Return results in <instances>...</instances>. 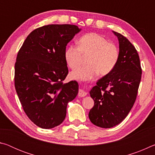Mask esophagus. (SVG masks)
Returning <instances> with one entry per match:
<instances>
[{"instance_id": "34e87169", "label": "esophagus", "mask_w": 155, "mask_h": 155, "mask_svg": "<svg viewBox=\"0 0 155 155\" xmlns=\"http://www.w3.org/2000/svg\"><path fill=\"white\" fill-rule=\"evenodd\" d=\"M78 95L79 97H85L86 95H87V92H85V91L83 90H80L78 91Z\"/></svg>"}]
</instances>
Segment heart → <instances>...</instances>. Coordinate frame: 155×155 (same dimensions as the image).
<instances>
[{
	"mask_svg": "<svg viewBox=\"0 0 155 155\" xmlns=\"http://www.w3.org/2000/svg\"><path fill=\"white\" fill-rule=\"evenodd\" d=\"M78 47L70 46L64 52V59L68 67L74 69L81 64L83 56H87L85 66L78 67L70 72L72 79L90 80L98 74H109L118 62L120 52L115 44L96 33H90L78 39Z\"/></svg>",
	"mask_w": 155,
	"mask_h": 155,
	"instance_id": "1",
	"label": "heart"
}]
</instances>
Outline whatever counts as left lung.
Instances as JSON below:
<instances>
[{
	"instance_id": "left-lung-1",
	"label": "left lung",
	"mask_w": 155,
	"mask_h": 155,
	"mask_svg": "<svg viewBox=\"0 0 155 155\" xmlns=\"http://www.w3.org/2000/svg\"><path fill=\"white\" fill-rule=\"evenodd\" d=\"M119 41L116 66L99 79L90 91L94 105L89 118L97 127L109 128L125 119L134 104L141 77L140 57L127 38L113 31Z\"/></svg>"
}]
</instances>
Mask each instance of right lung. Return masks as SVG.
<instances>
[{"mask_svg": "<svg viewBox=\"0 0 155 155\" xmlns=\"http://www.w3.org/2000/svg\"><path fill=\"white\" fill-rule=\"evenodd\" d=\"M81 30L72 25L43 26L27 36L18 51L15 90L25 114L41 128L61 124L68 103L78 94L77 81H63L68 74L64 52Z\"/></svg>", "mask_w": 155, "mask_h": 155, "instance_id": "obj_1", "label": "right lung"}]
</instances>
